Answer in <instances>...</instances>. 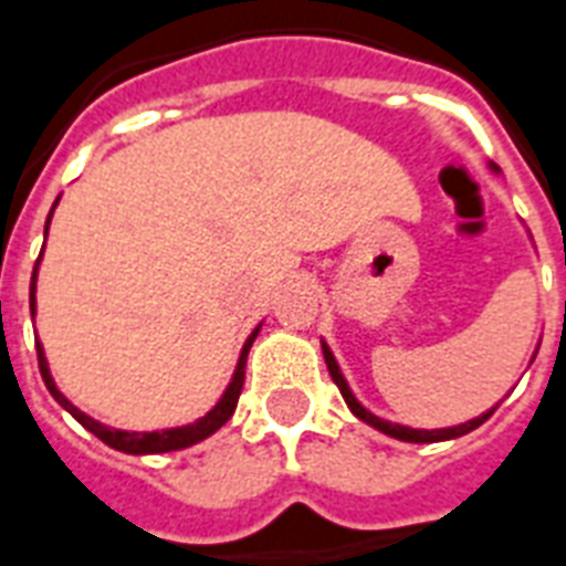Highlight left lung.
I'll list each match as a JSON object with an SVG mask.
<instances>
[{"label": "left lung", "instance_id": "obj_1", "mask_svg": "<svg viewBox=\"0 0 566 566\" xmlns=\"http://www.w3.org/2000/svg\"><path fill=\"white\" fill-rule=\"evenodd\" d=\"M324 352V363H327V371H331L333 384L339 387V392H343V398L348 401V407H352V413L357 416V419H363L366 424H371V428H378V431L389 433V437H396V440H405V442H440V440H454V437H463V433L475 431L481 422H488L490 416H493V410H488V413H481L479 419H472V422H463V424H454V428H440V431H416V428H405V424H392V422H384V419H378L375 413H369L366 407L354 398V392L348 389V384H345L343 371H339V366H336V360H333V354L327 345H322Z\"/></svg>", "mask_w": 566, "mask_h": 566}]
</instances>
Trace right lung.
I'll return each instance as SVG.
<instances>
[{
	"instance_id": "1",
	"label": "right lung",
	"mask_w": 566,
	"mask_h": 566,
	"mask_svg": "<svg viewBox=\"0 0 566 566\" xmlns=\"http://www.w3.org/2000/svg\"><path fill=\"white\" fill-rule=\"evenodd\" d=\"M52 218V212H50ZM50 218H46V230H50ZM43 253V251H41ZM41 260V256H38ZM34 280H38V262H34V271H32V289H29V306H32L34 313ZM256 333L260 327L251 333V339L244 343L242 348V357H239V366H235V375L230 380V387L223 392V398L218 405L203 416V419H197L195 424H182V428H168V431H153V433H129V431H117V428H108V424L96 422L91 416H85L78 407H73L67 398L61 396L59 387H55V380L50 375V366H46V357H43V345L38 343V366H41V378L46 384V389L52 392V398L59 401L64 410H67L73 419H76L82 428L99 437L105 446H112L117 451H126V454H159V451H177V449H188V446H195V442L206 440V437H212L218 428H221L230 416L235 413V405H239V396H242V387H244V363H248V352H251L253 339H256Z\"/></svg>"
}]
</instances>
